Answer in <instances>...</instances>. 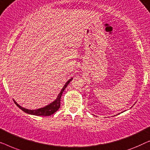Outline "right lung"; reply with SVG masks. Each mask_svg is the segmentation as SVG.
<instances>
[{"instance_id":"right-lung-1","label":"right lung","mask_w":150,"mask_h":150,"mask_svg":"<svg viewBox=\"0 0 150 150\" xmlns=\"http://www.w3.org/2000/svg\"><path fill=\"white\" fill-rule=\"evenodd\" d=\"M71 80H72V79H69V81H67L66 83H65V85H64V87H63V89L61 91L60 93L59 94L58 97H57L56 100H54V101L52 102V103L50 104L48 106H45V107H44V108H39V109H37V110H28V109H26V108H22V106H20L19 105V104L16 103V101H14V100L13 101H14V102H15V104H16V105H17L18 107H19L20 109L23 110L24 112H26V113H28L30 115H37V116H50V115H51L54 114V112H56L57 110H58L59 108H60L61 96H62L63 91H64L65 88L67 87V86L68 85L69 82L71 81Z\"/></svg>"}]
</instances>
